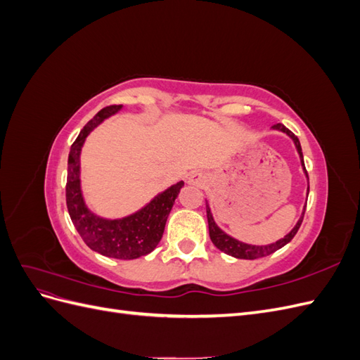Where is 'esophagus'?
<instances>
[{
  "instance_id": "esophagus-1",
  "label": "esophagus",
  "mask_w": 360,
  "mask_h": 360,
  "mask_svg": "<svg viewBox=\"0 0 360 360\" xmlns=\"http://www.w3.org/2000/svg\"><path fill=\"white\" fill-rule=\"evenodd\" d=\"M188 183H189V184H193V186L204 188L205 184H207L205 174H202V172H192L191 176L188 177Z\"/></svg>"
}]
</instances>
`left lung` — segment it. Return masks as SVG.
Instances as JSON below:
<instances>
[{
	"instance_id": "1",
	"label": "left lung",
	"mask_w": 360,
	"mask_h": 360,
	"mask_svg": "<svg viewBox=\"0 0 360 360\" xmlns=\"http://www.w3.org/2000/svg\"><path fill=\"white\" fill-rule=\"evenodd\" d=\"M271 129L278 130V132L285 134V135L292 141L294 147H296L297 153H299V158H300V163H302V168H303L304 176H307V179H308V172H307V169H304L303 153H302V147H300L299 138H297L296 135H294L292 132H290V130H288L284 124H281V123H278V124H275V126H271ZM308 181H309V179H308ZM308 193H309V183H308V189H307V197H308ZM304 207H307V205H304ZM304 207H303V212H302V216L299 217L297 224L294 225V228H292V230H291L287 236L279 238V240H276L275 243L261 245V246H259V245H250V243H245V242L237 240V238H234L233 236L226 234L224 230H221V228L217 226V224L214 222V217H213V213H212V209H210L209 202H205L207 222H209V234H210V238H212L213 245H214L217 249H219V250H222V252H225L226 255H231V257L238 258V259H257V258H263V257H267V255H270V254L276 252L278 249L284 248L287 243L291 242V238H292L294 236H296V233L299 231V228H300V224H302V221H303Z\"/></svg>"
}]
</instances>
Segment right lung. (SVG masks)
<instances>
[{
  "instance_id": "right-lung-1",
  "label": "right lung",
  "mask_w": 360,
  "mask_h": 360,
  "mask_svg": "<svg viewBox=\"0 0 360 360\" xmlns=\"http://www.w3.org/2000/svg\"><path fill=\"white\" fill-rule=\"evenodd\" d=\"M122 108L123 105L103 108L84 126L72 144L68 160L66 202L70 219L86 246L105 257L135 259L150 254L159 245L168 214L184 181L172 184L158 193L138 212L117 219L97 216L86 207L81 188V151L84 143L97 126L122 111Z\"/></svg>"
}]
</instances>
